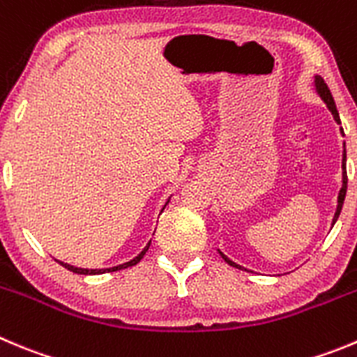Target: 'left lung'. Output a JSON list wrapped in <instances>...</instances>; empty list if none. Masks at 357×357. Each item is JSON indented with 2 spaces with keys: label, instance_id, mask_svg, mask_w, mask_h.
Here are the masks:
<instances>
[{
  "label": "left lung",
  "instance_id": "8db88e82",
  "mask_svg": "<svg viewBox=\"0 0 357 357\" xmlns=\"http://www.w3.org/2000/svg\"><path fill=\"white\" fill-rule=\"evenodd\" d=\"M315 89H317V93L321 95V98L324 100L326 105H328V109L331 111L335 121L340 123V116H338V111H336V105H335V100H333L331 91H329V88H328V84L324 82V79L319 77V75H315ZM342 132H344V130H342ZM345 160H347V155H345V149H344V160H342V169H344V185H342V190H340V194H338V206H336V213H335V218H333V225H335V222L338 220L340 211H342V206H344V201H345V194H347V171H345ZM220 255L224 257V261L227 262V264L243 269L241 266L236 264V262H232L231 259L225 257L222 252H220Z\"/></svg>",
  "mask_w": 357,
  "mask_h": 357
}]
</instances>
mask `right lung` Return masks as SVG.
<instances>
[{"instance_id":"add662e5","label":"right lung","mask_w":357,"mask_h":357,"mask_svg":"<svg viewBox=\"0 0 357 357\" xmlns=\"http://www.w3.org/2000/svg\"><path fill=\"white\" fill-rule=\"evenodd\" d=\"M167 202H169V201H167ZM165 206H167V204H165ZM149 245H151V241H149L148 245H146V248L142 250L141 254H139L137 257H135V259H132V261L125 262V264L114 266V268H109V269H82V268H73V266L65 264V262H61V261H58V262H59V264L63 266V268H66V269H68V271H72V273H77V275H102V273H107V271H119V269H125V268H130V266H135V264H137L139 261H141L142 257H144V254H146V252H148Z\"/></svg>"}]
</instances>
